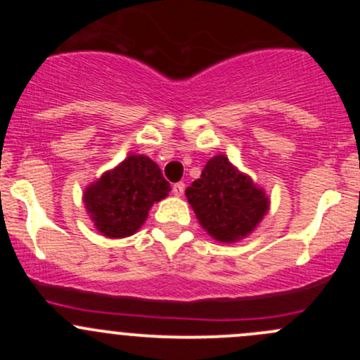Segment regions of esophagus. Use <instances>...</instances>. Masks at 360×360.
<instances>
[{"label": "esophagus", "mask_w": 360, "mask_h": 360, "mask_svg": "<svg viewBox=\"0 0 360 360\" xmlns=\"http://www.w3.org/2000/svg\"><path fill=\"white\" fill-rule=\"evenodd\" d=\"M172 193L176 195V197H181V195L184 193V183H176L172 186Z\"/></svg>", "instance_id": "1"}]
</instances>
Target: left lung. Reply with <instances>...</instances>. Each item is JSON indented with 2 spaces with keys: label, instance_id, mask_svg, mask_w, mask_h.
<instances>
[{
  "label": "left lung",
  "instance_id": "left-lung-1",
  "mask_svg": "<svg viewBox=\"0 0 360 360\" xmlns=\"http://www.w3.org/2000/svg\"><path fill=\"white\" fill-rule=\"evenodd\" d=\"M184 195L200 226L223 244H233L252 233L270 210L266 191L226 155L210 158Z\"/></svg>",
  "mask_w": 360,
  "mask_h": 360
}]
</instances>
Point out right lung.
<instances>
[{
	"mask_svg": "<svg viewBox=\"0 0 360 360\" xmlns=\"http://www.w3.org/2000/svg\"><path fill=\"white\" fill-rule=\"evenodd\" d=\"M170 184L146 155H129L83 191L94 226L108 238H125L146 221L155 202L169 197Z\"/></svg>",
	"mask_w": 360,
	"mask_h": 360,
	"instance_id": "add662e5",
	"label": "right lung"
}]
</instances>
